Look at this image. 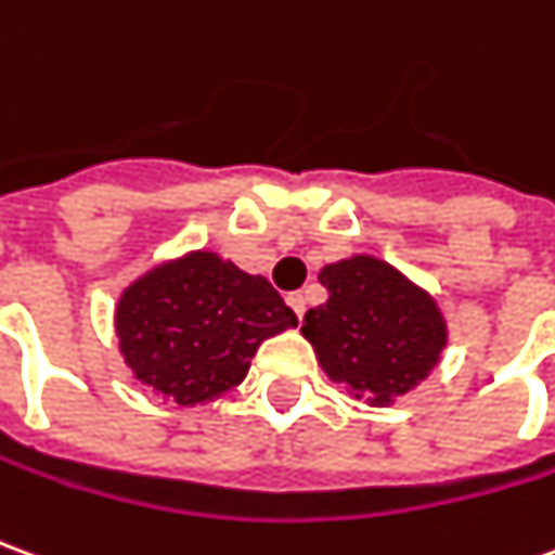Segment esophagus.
Here are the masks:
<instances>
[{
  "label": "esophagus",
  "instance_id": "34e87169",
  "mask_svg": "<svg viewBox=\"0 0 555 555\" xmlns=\"http://www.w3.org/2000/svg\"><path fill=\"white\" fill-rule=\"evenodd\" d=\"M288 306L294 309L297 321H300V318H304V312H306V294H304V291H294V294H288Z\"/></svg>",
  "mask_w": 555,
  "mask_h": 555
}]
</instances>
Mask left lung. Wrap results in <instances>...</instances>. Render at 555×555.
<instances>
[{"instance_id": "left-lung-1", "label": "left lung", "mask_w": 555, "mask_h": 555, "mask_svg": "<svg viewBox=\"0 0 555 555\" xmlns=\"http://www.w3.org/2000/svg\"><path fill=\"white\" fill-rule=\"evenodd\" d=\"M327 304L309 309L300 333L333 385L387 409L424 385L448 348L439 300L375 255L321 267Z\"/></svg>"}]
</instances>
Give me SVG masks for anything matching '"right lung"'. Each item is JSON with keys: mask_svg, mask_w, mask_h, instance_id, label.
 <instances>
[{"mask_svg": "<svg viewBox=\"0 0 555 555\" xmlns=\"http://www.w3.org/2000/svg\"><path fill=\"white\" fill-rule=\"evenodd\" d=\"M297 327L279 291L212 249H192L129 282L114 333L134 382L183 409L222 399L264 339Z\"/></svg>", "mask_w": 555, "mask_h": 555, "instance_id": "add662e5", "label": "right lung"}]
</instances>
